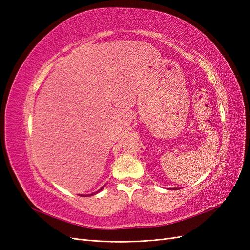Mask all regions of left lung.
Here are the masks:
<instances>
[{
  "mask_svg": "<svg viewBox=\"0 0 250 250\" xmlns=\"http://www.w3.org/2000/svg\"><path fill=\"white\" fill-rule=\"evenodd\" d=\"M172 190H177V188H172Z\"/></svg>",
  "mask_w": 250,
  "mask_h": 250,
  "instance_id": "8db88e82",
  "label": "left lung"
}]
</instances>
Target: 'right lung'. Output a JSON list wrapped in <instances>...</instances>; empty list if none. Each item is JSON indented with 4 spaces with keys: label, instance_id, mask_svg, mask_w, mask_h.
I'll return each mask as SVG.
<instances>
[{
    "label": "right lung",
    "instance_id": "right-lung-1",
    "mask_svg": "<svg viewBox=\"0 0 250 250\" xmlns=\"http://www.w3.org/2000/svg\"><path fill=\"white\" fill-rule=\"evenodd\" d=\"M104 187H105V185H104L102 188H100V190H98V191H96V192H94V193H92V194H88V195H81V196H82V197H87V196H93V195H96V194L99 193L100 191H102L103 188H104Z\"/></svg>",
    "mask_w": 250,
    "mask_h": 250
}]
</instances>
